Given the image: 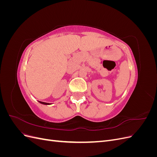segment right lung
Segmentation results:
<instances>
[{"mask_svg":"<svg viewBox=\"0 0 157 157\" xmlns=\"http://www.w3.org/2000/svg\"><path fill=\"white\" fill-rule=\"evenodd\" d=\"M40 103L44 104V105H50V103H45V102H42V101H39Z\"/></svg>","mask_w":157,"mask_h":157,"instance_id":"add662e5","label":"right lung"}]
</instances>
